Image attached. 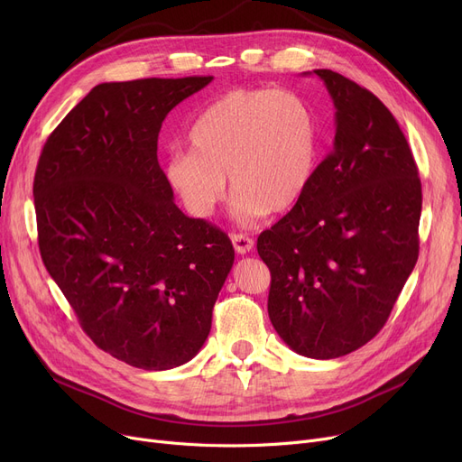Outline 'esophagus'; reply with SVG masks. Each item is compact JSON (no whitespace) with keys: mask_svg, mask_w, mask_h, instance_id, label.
<instances>
[{"mask_svg":"<svg viewBox=\"0 0 462 462\" xmlns=\"http://www.w3.org/2000/svg\"><path fill=\"white\" fill-rule=\"evenodd\" d=\"M232 244H234L236 253L247 254V253H251L253 247H254V239L249 237L247 234H232Z\"/></svg>","mask_w":462,"mask_h":462,"instance_id":"obj_1","label":"esophagus"}]
</instances>
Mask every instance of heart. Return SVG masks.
<instances>
[{
	"mask_svg": "<svg viewBox=\"0 0 462 462\" xmlns=\"http://www.w3.org/2000/svg\"><path fill=\"white\" fill-rule=\"evenodd\" d=\"M190 152L164 161L166 183L185 209L208 218L226 199L251 225L263 213L292 209L305 194L319 155V129L298 95L275 89H236L218 97L194 119Z\"/></svg>",
	"mask_w": 462,
	"mask_h": 462,
	"instance_id": "b5f03b06",
	"label": "heart"
}]
</instances>
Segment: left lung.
<instances>
[{
	"instance_id": "8db88e82",
	"label": "left lung",
	"mask_w": 462,
	"mask_h": 462,
	"mask_svg": "<svg viewBox=\"0 0 462 462\" xmlns=\"http://www.w3.org/2000/svg\"><path fill=\"white\" fill-rule=\"evenodd\" d=\"M335 106L331 153L301 200L258 237L270 320L294 352L346 356L383 328L420 254L421 181L393 114L369 89L312 70Z\"/></svg>"
}]
</instances>
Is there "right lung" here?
<instances>
[{"label": "right lung", "instance_id": "add662e5", "mask_svg": "<svg viewBox=\"0 0 462 462\" xmlns=\"http://www.w3.org/2000/svg\"><path fill=\"white\" fill-rule=\"evenodd\" d=\"M213 77L95 86L35 170L39 251L101 350L143 371L199 354L232 270L228 236L174 204L157 161L164 117Z\"/></svg>", "mask_w": 462, "mask_h": 462}]
</instances>
